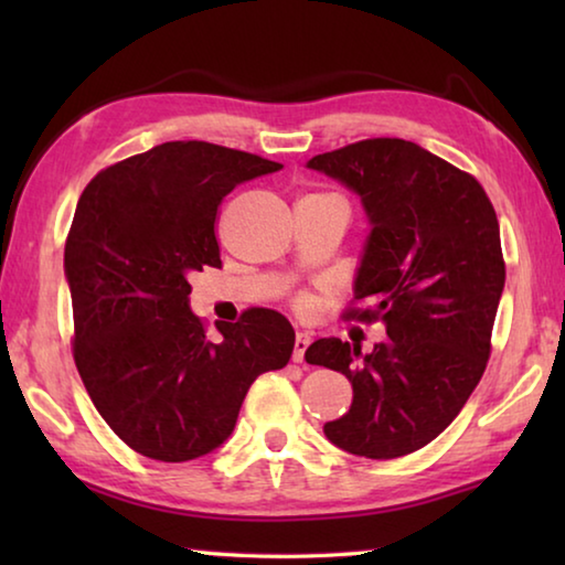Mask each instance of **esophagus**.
I'll return each instance as SVG.
<instances>
[{
  "label": "esophagus",
  "mask_w": 565,
  "mask_h": 565,
  "mask_svg": "<svg viewBox=\"0 0 565 565\" xmlns=\"http://www.w3.org/2000/svg\"><path fill=\"white\" fill-rule=\"evenodd\" d=\"M309 343H311L309 333H303V331L296 333V339H294V361L296 363L303 361V353H306V349H309Z\"/></svg>",
  "instance_id": "esophagus-1"
}]
</instances>
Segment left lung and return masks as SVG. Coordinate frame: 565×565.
I'll return each instance as SVG.
<instances>
[{
	"instance_id": "1",
	"label": "left lung",
	"mask_w": 565,
	"mask_h": 565,
	"mask_svg": "<svg viewBox=\"0 0 565 565\" xmlns=\"http://www.w3.org/2000/svg\"><path fill=\"white\" fill-rule=\"evenodd\" d=\"M356 191L371 236L347 321L386 323V341L319 339L306 363L341 371L349 414L323 426L366 458L414 454L444 431L491 356L505 264L491 199L468 171L404 139H363L309 161Z\"/></svg>"
}]
</instances>
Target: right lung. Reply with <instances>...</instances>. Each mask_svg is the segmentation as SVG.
<instances>
[{"mask_svg": "<svg viewBox=\"0 0 565 565\" xmlns=\"http://www.w3.org/2000/svg\"><path fill=\"white\" fill-rule=\"evenodd\" d=\"M279 161L209 141H167L102 169L64 246L74 363L102 418L154 461L199 458L232 436L248 386L284 369L294 329L274 309L218 321L189 309V276L222 266V199Z\"/></svg>", "mask_w": 565, "mask_h": 565, "instance_id": "add662e5", "label": "right lung"}]
</instances>
